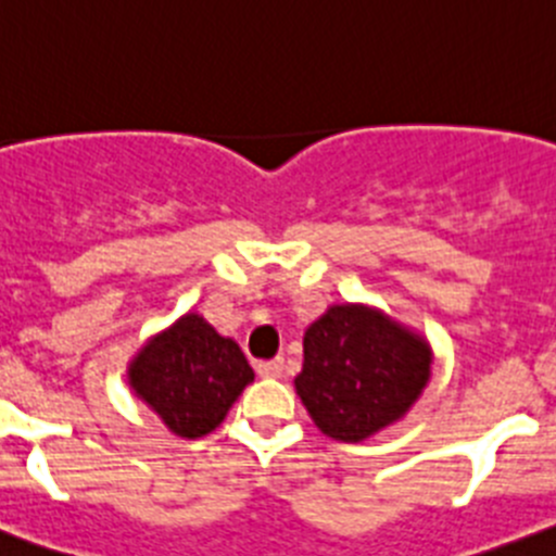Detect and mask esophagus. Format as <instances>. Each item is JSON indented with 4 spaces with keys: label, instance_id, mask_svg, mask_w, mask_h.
I'll use <instances>...</instances> for the list:
<instances>
[{
    "label": "esophagus",
    "instance_id": "esophagus-1",
    "mask_svg": "<svg viewBox=\"0 0 556 556\" xmlns=\"http://www.w3.org/2000/svg\"><path fill=\"white\" fill-rule=\"evenodd\" d=\"M256 374H258V377H264V379H278V377H283V361H281V357H278V361L258 363Z\"/></svg>",
    "mask_w": 556,
    "mask_h": 556
}]
</instances>
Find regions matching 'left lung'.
Segmentation results:
<instances>
[{
  "label": "left lung",
  "mask_w": 556,
  "mask_h": 556,
  "mask_svg": "<svg viewBox=\"0 0 556 556\" xmlns=\"http://www.w3.org/2000/svg\"><path fill=\"white\" fill-rule=\"evenodd\" d=\"M305 363L294 379L316 426L341 442H361L399 420L431 374V352L395 321L336 305L305 330Z\"/></svg>",
  "instance_id": "1"
}]
</instances>
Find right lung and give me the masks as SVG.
Segmentation results:
<instances>
[{"instance_id": "right-lung-1", "label": "right lung", "mask_w": 556, "mask_h": 556, "mask_svg": "<svg viewBox=\"0 0 556 556\" xmlns=\"http://www.w3.org/2000/svg\"><path fill=\"white\" fill-rule=\"evenodd\" d=\"M253 382V368L231 338L188 314L147 343L130 366L136 393L179 437H204Z\"/></svg>"}]
</instances>
